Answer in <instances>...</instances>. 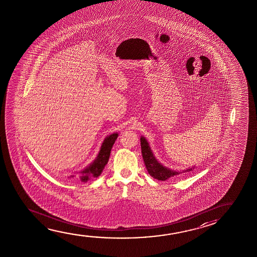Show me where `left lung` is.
<instances>
[{
    "mask_svg": "<svg viewBox=\"0 0 257 257\" xmlns=\"http://www.w3.org/2000/svg\"><path fill=\"white\" fill-rule=\"evenodd\" d=\"M141 145H142V157L145 163L146 168L149 171V175L153 177L154 179L165 181L171 177L180 174L179 171H172L171 169H168L157 161L145 137H142V136L141 137ZM194 169V167L188 168L187 170L183 171L182 172H189L193 171Z\"/></svg>",
    "mask_w": 257,
    "mask_h": 257,
    "instance_id": "left-lung-1",
    "label": "left lung"
}]
</instances>
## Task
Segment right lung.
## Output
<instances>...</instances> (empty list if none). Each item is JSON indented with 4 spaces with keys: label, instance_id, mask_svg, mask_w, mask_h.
<instances>
[{
    "label": "right lung",
    "instance_id": "1",
    "mask_svg": "<svg viewBox=\"0 0 257 257\" xmlns=\"http://www.w3.org/2000/svg\"><path fill=\"white\" fill-rule=\"evenodd\" d=\"M117 137H118V134L114 133L104 139L95 160L93 161L89 166H87L86 169H84L83 171L79 172V179L82 182H86L91 178H98L101 174L105 165L108 164L112 147L114 145ZM73 177L74 175H71L69 178H73Z\"/></svg>",
    "mask_w": 257,
    "mask_h": 257
}]
</instances>
